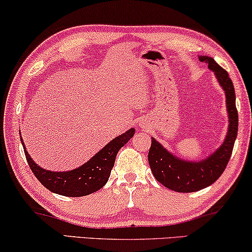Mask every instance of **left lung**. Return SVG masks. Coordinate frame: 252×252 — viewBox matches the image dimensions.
<instances>
[{"label": "left lung", "mask_w": 252, "mask_h": 252, "mask_svg": "<svg viewBox=\"0 0 252 252\" xmlns=\"http://www.w3.org/2000/svg\"><path fill=\"white\" fill-rule=\"evenodd\" d=\"M201 62L215 72L217 80L226 94V107L229 116V129L224 144L208 158L198 162H187L173 157L160 143L152 139L148 152V163L155 179L170 189L180 193L196 192L210 186L226 169L232 157V152L237 136L239 115L235 105V90L228 73L210 57H200Z\"/></svg>", "instance_id": "left-lung-1"}]
</instances>
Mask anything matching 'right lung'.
Segmentation results:
<instances>
[{
  "mask_svg": "<svg viewBox=\"0 0 252 252\" xmlns=\"http://www.w3.org/2000/svg\"><path fill=\"white\" fill-rule=\"evenodd\" d=\"M133 134L134 129L127 130L126 133L109 141L101 151H99L82 166L65 172L48 171L40 168L28 155L23 141L21 144L32 172L45 189L63 196L79 197L97 192L107 183L114 166L116 154L133 137ZM20 140L23 139L20 138Z\"/></svg>",
  "mask_w": 252,
  "mask_h": 252,
  "instance_id": "right-lung-1",
  "label": "right lung"
}]
</instances>
